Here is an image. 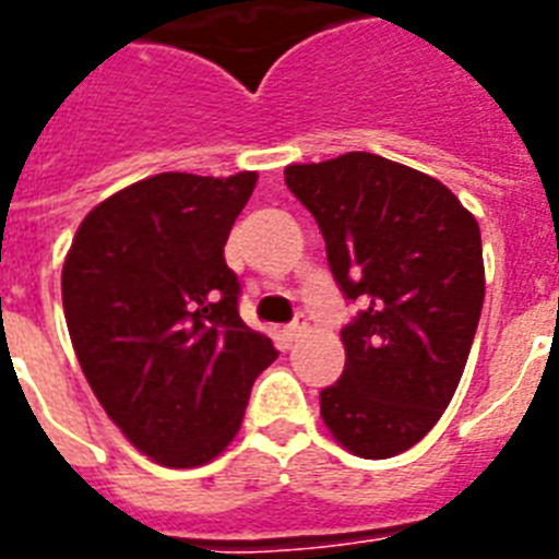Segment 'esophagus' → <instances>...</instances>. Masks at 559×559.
Returning <instances> with one entry per match:
<instances>
[{
	"label": "esophagus",
	"mask_w": 559,
	"mask_h": 559,
	"mask_svg": "<svg viewBox=\"0 0 559 559\" xmlns=\"http://www.w3.org/2000/svg\"><path fill=\"white\" fill-rule=\"evenodd\" d=\"M304 332H307V318L298 316V318H295V321L287 326V337H289V341H298V337H301Z\"/></svg>",
	"instance_id": "esophagus-1"
}]
</instances>
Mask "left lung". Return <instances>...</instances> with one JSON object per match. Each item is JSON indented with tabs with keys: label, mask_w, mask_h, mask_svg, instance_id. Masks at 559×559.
<instances>
[{
	"label": "left lung",
	"mask_w": 559,
	"mask_h": 559,
	"mask_svg": "<svg viewBox=\"0 0 559 559\" xmlns=\"http://www.w3.org/2000/svg\"><path fill=\"white\" fill-rule=\"evenodd\" d=\"M337 287L364 312L341 330L346 367L321 392L332 438L367 461L406 452L438 424L466 369L486 272L480 227L438 178L374 153L289 164Z\"/></svg>",
	"instance_id": "8db88e82"
}]
</instances>
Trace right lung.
<instances>
[{"instance_id":"obj_1","label":"right lung","mask_w":559,"mask_h":559,"mask_svg":"<svg viewBox=\"0 0 559 559\" xmlns=\"http://www.w3.org/2000/svg\"><path fill=\"white\" fill-rule=\"evenodd\" d=\"M258 173H158L84 215L62 266L79 367L150 461L204 466L241 429L252 381L278 358L238 316L224 243Z\"/></svg>"}]
</instances>
